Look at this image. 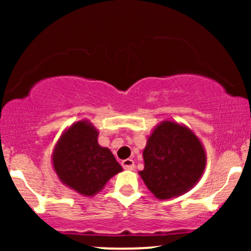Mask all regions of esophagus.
Listing matches in <instances>:
<instances>
[{
    "mask_svg": "<svg viewBox=\"0 0 251 251\" xmlns=\"http://www.w3.org/2000/svg\"><path fill=\"white\" fill-rule=\"evenodd\" d=\"M123 168L125 170H133L134 169V162L132 159H125L122 162Z\"/></svg>",
    "mask_w": 251,
    "mask_h": 251,
    "instance_id": "34e87169",
    "label": "esophagus"
}]
</instances>
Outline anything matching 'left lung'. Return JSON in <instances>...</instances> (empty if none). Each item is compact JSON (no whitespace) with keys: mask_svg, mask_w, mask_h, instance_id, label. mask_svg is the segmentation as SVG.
<instances>
[{"mask_svg":"<svg viewBox=\"0 0 251 251\" xmlns=\"http://www.w3.org/2000/svg\"><path fill=\"white\" fill-rule=\"evenodd\" d=\"M140 177L158 200L178 197L200 181L206 153L191 128L174 120H163L152 129L143 150Z\"/></svg>","mask_w":251,"mask_h":251,"instance_id":"obj_1","label":"left lung"}]
</instances>
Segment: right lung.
<instances>
[{
  "label": "right lung",
  "mask_w": 251,
  "mask_h": 251,
  "mask_svg": "<svg viewBox=\"0 0 251 251\" xmlns=\"http://www.w3.org/2000/svg\"><path fill=\"white\" fill-rule=\"evenodd\" d=\"M98 135L99 131L89 120H79L62 131L51 153V165L60 181L86 197L101 191L123 171L111 150L99 145Z\"/></svg>",
  "instance_id": "right-lung-1"
}]
</instances>
